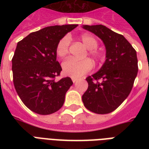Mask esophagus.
<instances>
[{"label":"esophagus","instance_id":"1","mask_svg":"<svg viewBox=\"0 0 149 149\" xmlns=\"http://www.w3.org/2000/svg\"><path fill=\"white\" fill-rule=\"evenodd\" d=\"M72 82H73V83H76V82L78 81V79H75V78H72Z\"/></svg>","mask_w":149,"mask_h":149}]
</instances>
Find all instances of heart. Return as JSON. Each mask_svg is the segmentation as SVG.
I'll list each match as a JSON object with an SVG mask.
<instances>
[{
	"instance_id": "b5f03b06",
	"label": "heart",
	"mask_w": 149,
	"mask_h": 149,
	"mask_svg": "<svg viewBox=\"0 0 149 149\" xmlns=\"http://www.w3.org/2000/svg\"><path fill=\"white\" fill-rule=\"evenodd\" d=\"M80 40L84 46L88 49L89 54L93 58V59L101 63L104 60L105 56L102 52L96 49L97 47L98 42L93 36L89 34H84L80 36ZM70 39L68 36H64L58 41L56 45V54L60 58H64L69 53V46H70ZM93 68V63L90 59H83V60H76L73 58H68L63 63V72L65 75L72 78H79L89 72Z\"/></svg>"
}]
</instances>
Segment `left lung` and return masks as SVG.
<instances>
[{"instance_id": "1", "label": "left lung", "mask_w": 149, "mask_h": 149, "mask_svg": "<svg viewBox=\"0 0 149 149\" xmlns=\"http://www.w3.org/2000/svg\"><path fill=\"white\" fill-rule=\"evenodd\" d=\"M98 36L106 48V60L98 72L86 78L88 88L82 96L86 109L109 113L128 97L138 73L136 51L128 41L102 24L84 25Z\"/></svg>"}]
</instances>
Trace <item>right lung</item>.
<instances>
[{
	"mask_svg": "<svg viewBox=\"0 0 149 149\" xmlns=\"http://www.w3.org/2000/svg\"><path fill=\"white\" fill-rule=\"evenodd\" d=\"M76 27L77 24L46 27L17 42L12 58L13 82L22 101L35 113L51 114L64 104L72 81L70 77L55 80L62 71L56 60V45Z\"/></svg>",
	"mask_w": 149,
	"mask_h": 149,
	"instance_id": "add662e5",
	"label": "right lung"
}]
</instances>
